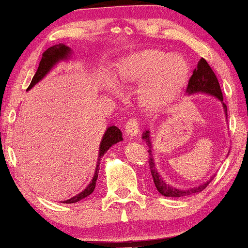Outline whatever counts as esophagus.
<instances>
[{"mask_svg": "<svg viewBox=\"0 0 248 248\" xmlns=\"http://www.w3.org/2000/svg\"><path fill=\"white\" fill-rule=\"evenodd\" d=\"M126 133L129 136H136L140 133V121L139 119H130L126 124Z\"/></svg>", "mask_w": 248, "mask_h": 248, "instance_id": "34e87169", "label": "esophagus"}]
</instances>
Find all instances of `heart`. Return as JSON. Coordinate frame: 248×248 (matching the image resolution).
<instances>
[{
    "label": "heart",
    "mask_w": 248,
    "mask_h": 248,
    "mask_svg": "<svg viewBox=\"0 0 248 248\" xmlns=\"http://www.w3.org/2000/svg\"><path fill=\"white\" fill-rule=\"evenodd\" d=\"M118 74L124 84L141 86L139 98L142 106L156 112L179 97L188 80L189 67L183 56L147 48L124 56Z\"/></svg>",
    "instance_id": "1"
}]
</instances>
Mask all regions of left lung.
<instances>
[{"label": "left lung", "mask_w": 248, "mask_h": 248, "mask_svg": "<svg viewBox=\"0 0 248 248\" xmlns=\"http://www.w3.org/2000/svg\"><path fill=\"white\" fill-rule=\"evenodd\" d=\"M186 93L188 95L196 94V93H204L213 95V97L217 98L219 101H222L223 108H224L225 113V119H228V107L224 103H223V94L222 91H220V86L218 83V79H217L216 75L210 68V65L208 64V62L205 61L204 59H201L199 61L198 65L193 71V75L189 78L188 86H187ZM142 140H144L147 142L149 147V166H150L151 175H153L155 186L158 192H159L164 196H169V198H186L188 195H193V194L202 192L205 187L208 186V184L213 180V178L210 180L205 181V183L199 185V186L190 187V188L187 189H180L175 188V187L170 186L169 184H166V181H164V179L159 173L157 172L156 165H155L153 153H151V141H150V132L149 130H145L144 133L142 134Z\"/></svg>", "instance_id": "1"}]
</instances>
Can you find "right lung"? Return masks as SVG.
Segmentation results:
<instances>
[{
    "instance_id": "1",
    "label": "right lung",
    "mask_w": 248,
    "mask_h": 248,
    "mask_svg": "<svg viewBox=\"0 0 248 248\" xmlns=\"http://www.w3.org/2000/svg\"><path fill=\"white\" fill-rule=\"evenodd\" d=\"M71 55H73V49L64 44L54 45V46L47 48L44 52L43 58H41L40 63H39L37 73L34 74L33 78H32L31 84L29 85L28 90L33 88L38 82H40V80L43 79L44 77L59 63V62L67 61V60H69L71 58ZM122 140H124L122 139V133L118 127L109 126L107 128L105 134H104L103 139H101V142L99 145V154H98V159H97V165H95V169H94V175L93 178H92V180L90 181V184H89L88 186L82 190V192L76 194V195L73 196V198L65 200V201L62 202V203H76V202L85 199L86 196H89L90 194L93 193L95 183H97V179H98V173H99V165H100L101 157L104 156V154H106V151L108 150L112 145H114L115 143L122 141Z\"/></svg>"
}]
</instances>
